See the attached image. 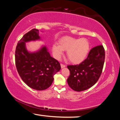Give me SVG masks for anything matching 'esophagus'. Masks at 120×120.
Returning a JSON list of instances; mask_svg holds the SVG:
<instances>
[{
    "label": "esophagus",
    "mask_w": 120,
    "mask_h": 120,
    "mask_svg": "<svg viewBox=\"0 0 120 120\" xmlns=\"http://www.w3.org/2000/svg\"><path fill=\"white\" fill-rule=\"evenodd\" d=\"M61 68H64V67H66V66L63 64H61Z\"/></svg>",
    "instance_id": "esophagus-1"
}]
</instances>
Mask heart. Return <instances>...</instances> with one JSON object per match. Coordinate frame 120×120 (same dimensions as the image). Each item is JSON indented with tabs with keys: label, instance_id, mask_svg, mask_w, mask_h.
<instances>
[{
	"label": "heart",
	"instance_id": "heart-1",
	"mask_svg": "<svg viewBox=\"0 0 120 120\" xmlns=\"http://www.w3.org/2000/svg\"><path fill=\"white\" fill-rule=\"evenodd\" d=\"M90 49V44L86 38H75L66 36L60 39L59 44H54L52 46L53 54L59 60L67 51V56L71 62L80 64L86 59Z\"/></svg>",
	"mask_w": 120,
	"mask_h": 120
}]
</instances>
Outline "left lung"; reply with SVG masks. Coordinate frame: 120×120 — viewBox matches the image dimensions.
Segmentation results:
<instances>
[{
    "mask_svg": "<svg viewBox=\"0 0 120 120\" xmlns=\"http://www.w3.org/2000/svg\"><path fill=\"white\" fill-rule=\"evenodd\" d=\"M105 56L103 46H96L90 50L87 58L79 64L68 66L70 74L67 82L70 88L81 92L96 84L102 72Z\"/></svg>",
    "mask_w": 120,
    "mask_h": 120,
    "instance_id": "obj_1",
    "label": "left lung"
}]
</instances>
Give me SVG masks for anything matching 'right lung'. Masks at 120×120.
Masks as SVG:
<instances>
[{
  "instance_id": "obj_1",
  "label": "right lung",
  "mask_w": 120,
  "mask_h": 120,
  "mask_svg": "<svg viewBox=\"0 0 120 120\" xmlns=\"http://www.w3.org/2000/svg\"><path fill=\"white\" fill-rule=\"evenodd\" d=\"M41 40L39 31L33 29L23 36L15 51L16 66L20 77L27 86L38 90L49 88L54 75L61 69L59 62L51 56L46 45L35 51L27 50L26 43Z\"/></svg>"
}]
</instances>
